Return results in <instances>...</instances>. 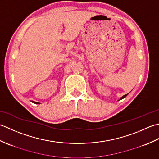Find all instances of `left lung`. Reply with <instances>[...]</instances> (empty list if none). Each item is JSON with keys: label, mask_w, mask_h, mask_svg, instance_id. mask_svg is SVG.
I'll return each mask as SVG.
<instances>
[{"label": "left lung", "mask_w": 159, "mask_h": 159, "mask_svg": "<svg viewBox=\"0 0 159 159\" xmlns=\"http://www.w3.org/2000/svg\"><path fill=\"white\" fill-rule=\"evenodd\" d=\"M127 95H128V94H127V95H124V96H123V97H122V98H121V99H124V98H125V97H126V96H127Z\"/></svg>", "instance_id": "left-lung-1"}]
</instances>
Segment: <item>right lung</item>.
Returning a JSON list of instances; mask_svg holds the SVG:
<instances>
[{
    "mask_svg": "<svg viewBox=\"0 0 159 159\" xmlns=\"http://www.w3.org/2000/svg\"><path fill=\"white\" fill-rule=\"evenodd\" d=\"M32 102H33V103H38V102H33V101H31Z\"/></svg>",
    "mask_w": 159,
    "mask_h": 159,
    "instance_id": "right-lung-1",
    "label": "right lung"
}]
</instances>
